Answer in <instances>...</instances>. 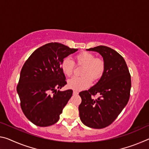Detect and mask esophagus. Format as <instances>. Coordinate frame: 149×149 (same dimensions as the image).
<instances>
[{
  "mask_svg": "<svg viewBox=\"0 0 149 149\" xmlns=\"http://www.w3.org/2000/svg\"><path fill=\"white\" fill-rule=\"evenodd\" d=\"M73 95H78V92L75 91H74V92H73Z\"/></svg>",
  "mask_w": 149,
  "mask_h": 149,
  "instance_id": "obj_1",
  "label": "esophagus"
}]
</instances>
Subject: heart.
<instances>
[{"label": "heart", "instance_id": "1", "mask_svg": "<svg viewBox=\"0 0 149 149\" xmlns=\"http://www.w3.org/2000/svg\"><path fill=\"white\" fill-rule=\"evenodd\" d=\"M78 65L84 66L81 71L82 77H74L68 80V86L76 91L84 90L89 87L93 80H96L101 76L104 69L103 60L95 58L93 54L88 52H83L75 56ZM74 62L70 58H65L62 60L61 68L62 72L67 76H71L74 70Z\"/></svg>", "mask_w": 149, "mask_h": 149}]
</instances>
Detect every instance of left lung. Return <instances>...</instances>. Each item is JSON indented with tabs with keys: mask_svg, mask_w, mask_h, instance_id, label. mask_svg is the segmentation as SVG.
<instances>
[{
	"mask_svg": "<svg viewBox=\"0 0 149 149\" xmlns=\"http://www.w3.org/2000/svg\"><path fill=\"white\" fill-rule=\"evenodd\" d=\"M97 52L103 58L104 72L97 84L88 91L79 93L81 103L79 117L87 127L102 129L116 119L130 99L131 75L123 58L114 49L98 46L87 49ZM101 95L97 99L92 96Z\"/></svg>",
	"mask_w": 149,
	"mask_h": 149,
	"instance_id": "left-lung-1",
	"label": "left lung"
}]
</instances>
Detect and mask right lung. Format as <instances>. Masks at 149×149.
Wrapping results in <instances>:
<instances>
[{
	"mask_svg": "<svg viewBox=\"0 0 149 149\" xmlns=\"http://www.w3.org/2000/svg\"><path fill=\"white\" fill-rule=\"evenodd\" d=\"M77 50L50 42L35 50L24 64L17 92L24 114L35 125L47 127L59 120L73 93L57 91L67 84L61 64Z\"/></svg>",
	"mask_w": 149,
	"mask_h": 149,
	"instance_id": "right-lung-1",
	"label": "right lung"
}]
</instances>
